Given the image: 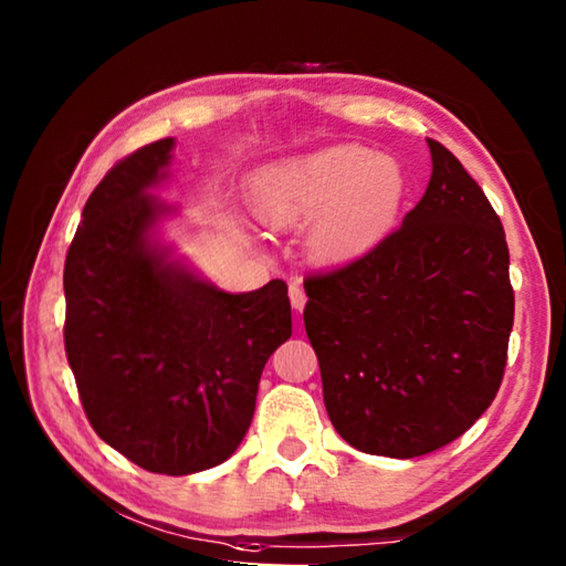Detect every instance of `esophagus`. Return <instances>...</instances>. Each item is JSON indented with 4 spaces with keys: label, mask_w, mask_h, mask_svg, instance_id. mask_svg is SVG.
I'll use <instances>...</instances> for the list:
<instances>
[{
    "label": "esophagus",
    "mask_w": 566,
    "mask_h": 566,
    "mask_svg": "<svg viewBox=\"0 0 566 566\" xmlns=\"http://www.w3.org/2000/svg\"><path fill=\"white\" fill-rule=\"evenodd\" d=\"M290 302L294 306V312H302L304 304H306V294H304V290L296 282L290 284Z\"/></svg>",
    "instance_id": "34e87169"
}]
</instances>
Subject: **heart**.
Listing matches in <instances>:
<instances>
[{"label":"heart","instance_id":"1","mask_svg":"<svg viewBox=\"0 0 566 566\" xmlns=\"http://www.w3.org/2000/svg\"><path fill=\"white\" fill-rule=\"evenodd\" d=\"M407 177L395 157L339 145L264 167L252 179V209L272 229L306 227L319 264L359 260L395 229Z\"/></svg>","mask_w":566,"mask_h":566}]
</instances>
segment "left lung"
Returning <instances> with one entry per match:
<instances>
[{
    "instance_id": "left-lung-1",
    "label": "left lung",
    "mask_w": 566,
    "mask_h": 566,
    "mask_svg": "<svg viewBox=\"0 0 566 566\" xmlns=\"http://www.w3.org/2000/svg\"><path fill=\"white\" fill-rule=\"evenodd\" d=\"M427 145L432 179L397 232L304 282L334 429L359 452L395 459L434 452L484 415L514 322L500 217L452 151Z\"/></svg>"
}]
</instances>
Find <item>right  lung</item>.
I'll use <instances>...</instances> for the list:
<instances>
[{
    "instance_id": "right-lung-1",
    "label": "right lung",
    "mask_w": 566,
    "mask_h": 566,
    "mask_svg": "<svg viewBox=\"0 0 566 566\" xmlns=\"http://www.w3.org/2000/svg\"><path fill=\"white\" fill-rule=\"evenodd\" d=\"M171 151L175 137L137 149L84 205L64 262V347L94 432L147 472L181 476L242 444L292 306L282 280L224 292L161 239L179 207L151 189Z\"/></svg>"
}]
</instances>
